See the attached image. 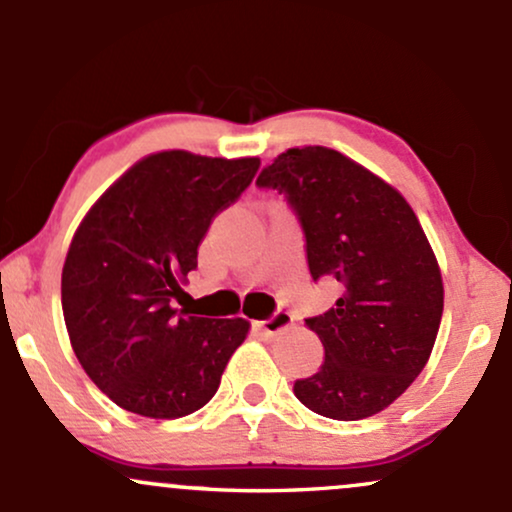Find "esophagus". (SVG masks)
<instances>
[{
  "label": "esophagus",
  "instance_id": "obj_1",
  "mask_svg": "<svg viewBox=\"0 0 512 512\" xmlns=\"http://www.w3.org/2000/svg\"><path fill=\"white\" fill-rule=\"evenodd\" d=\"M291 325H293V317L291 313H286V310H276V313L272 317H267V320L255 322V327L264 334V337H274V334L289 330Z\"/></svg>",
  "mask_w": 512,
  "mask_h": 512
}]
</instances>
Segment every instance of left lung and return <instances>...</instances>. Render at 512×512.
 Masks as SVG:
<instances>
[{
	"label": "left lung",
	"instance_id": "8db88e82",
	"mask_svg": "<svg viewBox=\"0 0 512 512\" xmlns=\"http://www.w3.org/2000/svg\"><path fill=\"white\" fill-rule=\"evenodd\" d=\"M257 185L296 211L313 279L334 276L344 286L334 308L305 320L325 363L293 392L327 419L378 414L419 378L443 317L440 267L414 209L327 146L284 151Z\"/></svg>",
	"mask_w": 512,
	"mask_h": 512
}]
</instances>
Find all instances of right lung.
I'll use <instances>...</instances> for the list:
<instances>
[{"mask_svg":"<svg viewBox=\"0 0 512 512\" xmlns=\"http://www.w3.org/2000/svg\"><path fill=\"white\" fill-rule=\"evenodd\" d=\"M260 158L161 151L134 163L88 209L62 269L69 342L117 407L180 419L216 395L245 342L243 317L209 320L173 308L214 216L255 178Z\"/></svg>","mask_w":512,"mask_h":512,"instance_id":"right-lung-1","label":"right lung"}]
</instances>
